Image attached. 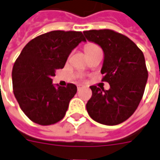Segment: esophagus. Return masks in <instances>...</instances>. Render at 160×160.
Instances as JSON below:
<instances>
[{
  "label": "esophagus",
  "mask_w": 160,
  "mask_h": 160,
  "mask_svg": "<svg viewBox=\"0 0 160 160\" xmlns=\"http://www.w3.org/2000/svg\"><path fill=\"white\" fill-rule=\"evenodd\" d=\"M77 89H78V91H80V90L82 89V87H81V86H79V87L77 88Z\"/></svg>",
  "instance_id": "1"
}]
</instances>
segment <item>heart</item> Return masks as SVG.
<instances>
[{
  "label": "heart",
  "mask_w": 160,
  "mask_h": 160,
  "mask_svg": "<svg viewBox=\"0 0 160 160\" xmlns=\"http://www.w3.org/2000/svg\"><path fill=\"white\" fill-rule=\"evenodd\" d=\"M85 51H86V53H88V55L89 57H91L92 55L96 54V53H102L100 47L95 44V43H92V42H89L88 44H86V46H85Z\"/></svg>",
  "instance_id": "b5f03b06"
}]
</instances>
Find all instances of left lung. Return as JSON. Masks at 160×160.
I'll list each match as a JSON object with an SVG mask.
<instances>
[{
  "mask_svg": "<svg viewBox=\"0 0 160 160\" xmlns=\"http://www.w3.org/2000/svg\"><path fill=\"white\" fill-rule=\"evenodd\" d=\"M83 33L103 49L101 80L110 85L109 90L90 87L92 94L87 103L88 114L103 125L120 124L133 114L144 94L148 78L144 54L132 40L113 30Z\"/></svg>",
  "mask_w": 160,
  "mask_h": 160,
  "instance_id": "1",
  "label": "left lung"
}]
</instances>
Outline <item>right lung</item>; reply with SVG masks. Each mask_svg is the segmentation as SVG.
<instances>
[{
	"label": "right lung",
	"instance_id": "right-lung-1",
	"mask_svg": "<svg viewBox=\"0 0 160 160\" xmlns=\"http://www.w3.org/2000/svg\"><path fill=\"white\" fill-rule=\"evenodd\" d=\"M86 39L79 31L55 30L27 44L14 62L13 91L19 106L33 122L49 126L64 118L77 92L74 84L54 87L52 77L64 68L69 54Z\"/></svg>",
	"mask_w": 160,
	"mask_h": 160
}]
</instances>
